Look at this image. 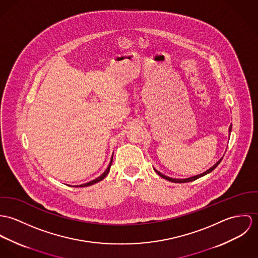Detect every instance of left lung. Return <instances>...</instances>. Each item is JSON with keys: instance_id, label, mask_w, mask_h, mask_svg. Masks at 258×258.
<instances>
[{"instance_id": "obj_1", "label": "left lung", "mask_w": 258, "mask_h": 258, "mask_svg": "<svg viewBox=\"0 0 258 258\" xmlns=\"http://www.w3.org/2000/svg\"><path fill=\"white\" fill-rule=\"evenodd\" d=\"M231 128H232V125L230 124L229 125V136H230V133H231ZM222 159H223V157L216 163V164H214L211 168H209L207 171L203 172V173H201L199 175H196V176H192V177H189V178H185V179H177V178H171V177H168V176H166V175H164V174H162L161 172L158 171L157 169H155V168H153L154 169V171L156 172L160 177H162V178H164V179H166V180H168V181H170V182H173V183H185V182H191V181H194V180H196V179H198V178H201V177H203V176H205V175H207V174H209V173H211V172L213 171L214 169H216L217 168V166L221 163V161H222Z\"/></svg>"}]
</instances>
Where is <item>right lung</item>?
I'll use <instances>...</instances> for the list:
<instances>
[{"instance_id":"right-lung-1","label":"right lung","mask_w":258,"mask_h":258,"mask_svg":"<svg viewBox=\"0 0 258 258\" xmlns=\"http://www.w3.org/2000/svg\"><path fill=\"white\" fill-rule=\"evenodd\" d=\"M113 156H114V152H113V155H112V157H111V161H110V163H109V165H108V167H107V169L104 171V173H102L99 177H97L96 179H94V180H92V181H90V182H87V183H84V184H81V185H76L75 187H87V186H90V185H93V184H95V183H97V182H99V181H102L107 175H108V173L110 172V169H111V165H112V163H113Z\"/></svg>"}]
</instances>
